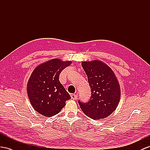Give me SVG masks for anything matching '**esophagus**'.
I'll return each instance as SVG.
<instances>
[{"label": "esophagus", "mask_w": 150, "mask_h": 150, "mask_svg": "<svg viewBox=\"0 0 150 150\" xmlns=\"http://www.w3.org/2000/svg\"><path fill=\"white\" fill-rule=\"evenodd\" d=\"M71 98L72 99H76L78 98V94H73L71 95Z\"/></svg>", "instance_id": "obj_1"}]
</instances>
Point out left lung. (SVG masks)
<instances>
[{"label": "left lung", "mask_w": 150, "mask_h": 150, "mask_svg": "<svg viewBox=\"0 0 150 150\" xmlns=\"http://www.w3.org/2000/svg\"><path fill=\"white\" fill-rule=\"evenodd\" d=\"M82 66L87 76L91 97L87 103L79 101L80 108L93 120L108 117L116 110L120 99V87L116 75L99 60L82 61Z\"/></svg>", "instance_id": "1"}]
</instances>
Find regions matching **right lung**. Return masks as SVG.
Here are the masks:
<instances>
[{
	"mask_svg": "<svg viewBox=\"0 0 150 150\" xmlns=\"http://www.w3.org/2000/svg\"><path fill=\"white\" fill-rule=\"evenodd\" d=\"M71 63L52 59L39 64L32 73L27 83L28 96L34 110L43 116H54L71 99L59 80L61 72Z\"/></svg>",
	"mask_w": 150,
	"mask_h": 150,
	"instance_id": "right-lung-1",
	"label": "right lung"
}]
</instances>
